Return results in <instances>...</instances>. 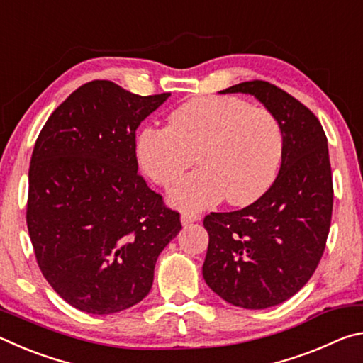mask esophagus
I'll list each match as a JSON object with an SVG mask.
<instances>
[{
    "label": "esophagus",
    "instance_id": "34e87169",
    "mask_svg": "<svg viewBox=\"0 0 363 363\" xmlns=\"http://www.w3.org/2000/svg\"><path fill=\"white\" fill-rule=\"evenodd\" d=\"M200 219V216L196 213H182L181 214V223L182 225H189L192 223H196Z\"/></svg>",
    "mask_w": 363,
    "mask_h": 363
}]
</instances>
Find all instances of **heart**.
Listing matches in <instances>:
<instances>
[{
  "mask_svg": "<svg viewBox=\"0 0 363 363\" xmlns=\"http://www.w3.org/2000/svg\"><path fill=\"white\" fill-rule=\"evenodd\" d=\"M284 131L272 112L238 97H196L168 116V128H145L136 139L144 174L168 187L190 163L199 169L168 192L169 203L203 210L225 196L243 206L272 186L284 158Z\"/></svg>",
  "mask_w": 363,
  "mask_h": 363,
  "instance_id": "1",
  "label": "heart"
}]
</instances>
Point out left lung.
Instances as JSON below:
<instances>
[{"instance_id":"left-lung-1","label":"left lung","mask_w":363,"mask_h":363,"mask_svg":"<svg viewBox=\"0 0 363 363\" xmlns=\"http://www.w3.org/2000/svg\"><path fill=\"white\" fill-rule=\"evenodd\" d=\"M232 93L255 96L277 116L284 158L255 203L205 218L203 279L229 304L267 309L296 294L323 255L333 210L328 143L317 116L277 86L255 79L220 91Z\"/></svg>"}]
</instances>
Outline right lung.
Here are the masks:
<instances>
[{"label":"right lung","instance_id":"right-lung-1","mask_svg":"<svg viewBox=\"0 0 363 363\" xmlns=\"http://www.w3.org/2000/svg\"><path fill=\"white\" fill-rule=\"evenodd\" d=\"M169 96L96 79L54 110L35 143L30 240L48 284L88 314L140 303L160 253L182 229L179 213L138 174L136 130Z\"/></svg>","mask_w":363,"mask_h":363}]
</instances>
